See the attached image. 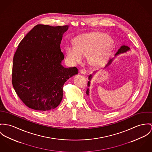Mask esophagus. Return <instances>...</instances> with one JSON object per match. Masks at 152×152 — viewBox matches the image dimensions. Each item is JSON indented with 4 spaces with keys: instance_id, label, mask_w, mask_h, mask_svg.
Returning a JSON list of instances; mask_svg holds the SVG:
<instances>
[{
    "instance_id": "34e87169",
    "label": "esophagus",
    "mask_w": 152,
    "mask_h": 152,
    "mask_svg": "<svg viewBox=\"0 0 152 152\" xmlns=\"http://www.w3.org/2000/svg\"><path fill=\"white\" fill-rule=\"evenodd\" d=\"M80 73L82 74V75H85L86 73V70L84 69H83L82 70H80Z\"/></svg>"
}]
</instances>
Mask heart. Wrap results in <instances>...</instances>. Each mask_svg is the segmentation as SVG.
Masks as SVG:
<instances>
[{
  "mask_svg": "<svg viewBox=\"0 0 152 152\" xmlns=\"http://www.w3.org/2000/svg\"><path fill=\"white\" fill-rule=\"evenodd\" d=\"M74 46L66 48V59L72 65L82 61L87 56L88 63L93 66L105 64L113 47L112 39L100 31L83 34L73 39Z\"/></svg>",
  "mask_w": 152,
  "mask_h": 152,
  "instance_id": "b5f03b06",
  "label": "heart"
}]
</instances>
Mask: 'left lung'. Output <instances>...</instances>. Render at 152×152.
Instances as JSON below:
<instances>
[{
	"instance_id": "left-lung-1",
	"label": "left lung",
	"mask_w": 152,
	"mask_h": 152,
	"mask_svg": "<svg viewBox=\"0 0 152 152\" xmlns=\"http://www.w3.org/2000/svg\"><path fill=\"white\" fill-rule=\"evenodd\" d=\"M129 50H130V48H129V47H128L127 46H125V45L121 46L120 47V48L118 50V51L116 53V54H115V57H116L117 55H118V54H122V53H126L127 51H128ZM113 59L114 58L111 59L109 60L108 64L106 65V66H105V68L107 67V66H108L109 65H110V64L112 62ZM95 73V72H94L93 73ZM92 77H93V75H89V76H88V80H89V81L88 82V83H87V86H88V87L90 86V81H91V79H92ZM86 94H87V95H89V88H87V91H86Z\"/></svg>"
}]
</instances>
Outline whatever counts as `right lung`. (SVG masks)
Masks as SVG:
<instances>
[{
  "mask_svg": "<svg viewBox=\"0 0 152 152\" xmlns=\"http://www.w3.org/2000/svg\"><path fill=\"white\" fill-rule=\"evenodd\" d=\"M68 25L39 24L18 46L13 58L12 84L28 107L40 111L57 107L63 96V86L78 73L76 67L64 68L61 51L62 35Z\"/></svg>",
  "mask_w": 152,
  "mask_h": 152,
  "instance_id": "obj_1",
  "label": "right lung"
}]
</instances>
